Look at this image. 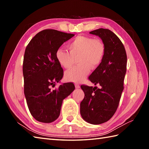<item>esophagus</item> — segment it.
Here are the masks:
<instances>
[{
	"mask_svg": "<svg viewBox=\"0 0 149 149\" xmlns=\"http://www.w3.org/2000/svg\"><path fill=\"white\" fill-rule=\"evenodd\" d=\"M75 86L76 88H80V86H79V84H75Z\"/></svg>",
	"mask_w": 149,
	"mask_h": 149,
	"instance_id": "obj_1",
	"label": "esophagus"
}]
</instances>
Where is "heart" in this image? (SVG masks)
<instances>
[{
	"label": "heart",
	"mask_w": 149,
	"mask_h": 149,
	"mask_svg": "<svg viewBox=\"0 0 149 149\" xmlns=\"http://www.w3.org/2000/svg\"><path fill=\"white\" fill-rule=\"evenodd\" d=\"M70 52L62 49L56 52V58L64 68L70 69L78 58L77 66L65 73V79L79 83L83 81L90 72L91 67L96 68L104 58L106 47L102 41L85 36H78L68 44Z\"/></svg>",
	"instance_id": "obj_1"
}]
</instances>
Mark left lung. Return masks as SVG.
I'll list each match as a JSON object with an SVG mask.
<instances>
[{
	"instance_id": "left-lung-1",
	"label": "left lung",
	"mask_w": 149,
	"mask_h": 149,
	"mask_svg": "<svg viewBox=\"0 0 149 149\" xmlns=\"http://www.w3.org/2000/svg\"><path fill=\"white\" fill-rule=\"evenodd\" d=\"M90 33L102 39L106 52L102 62L88 77L100 88L81 86L84 97L80 113L85 121L98 125L111 118L118 108L123 90L127 54L121 40L111 31L100 28Z\"/></svg>"
}]
</instances>
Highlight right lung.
I'll return each instance as SVG.
<instances>
[{"label":"right lung","mask_w":149,"mask_h":149,"mask_svg":"<svg viewBox=\"0 0 149 149\" xmlns=\"http://www.w3.org/2000/svg\"><path fill=\"white\" fill-rule=\"evenodd\" d=\"M74 35L55 29L43 30L33 38L25 50L24 94L31 115L38 121L56 120L63 99L75 90L72 83L51 89L63 76V70L56 58V50Z\"/></svg>","instance_id":"obj_1"}]
</instances>
